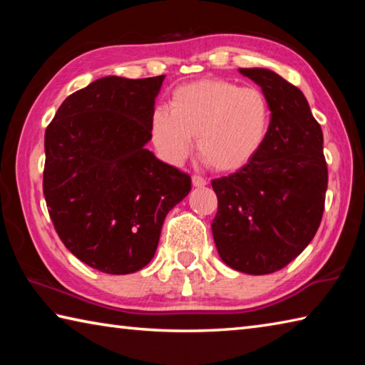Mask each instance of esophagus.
I'll return each mask as SVG.
<instances>
[{
	"mask_svg": "<svg viewBox=\"0 0 365 365\" xmlns=\"http://www.w3.org/2000/svg\"><path fill=\"white\" fill-rule=\"evenodd\" d=\"M191 183H193V187H196V188L206 187V185H207L206 178H202V177H200V175H193V177H191Z\"/></svg>",
	"mask_w": 365,
	"mask_h": 365,
	"instance_id": "34e87169",
	"label": "esophagus"
}]
</instances>
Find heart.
I'll return each mask as SVG.
<instances>
[{
    "label": "heart",
    "mask_w": 365,
    "mask_h": 365,
    "mask_svg": "<svg viewBox=\"0 0 365 365\" xmlns=\"http://www.w3.org/2000/svg\"><path fill=\"white\" fill-rule=\"evenodd\" d=\"M272 109L255 86L224 78H201L172 91L168 109L150 119V135L160 158L182 164L196 138V153L209 168L232 174L251 164L269 137Z\"/></svg>",
    "instance_id": "1"
}]
</instances>
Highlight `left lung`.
Masks as SVG:
<instances>
[{"mask_svg":"<svg viewBox=\"0 0 365 365\" xmlns=\"http://www.w3.org/2000/svg\"><path fill=\"white\" fill-rule=\"evenodd\" d=\"M272 109L269 137L251 164L212 180V237L222 261L250 275L285 267L311 243L324 214L329 172L322 128L306 96L274 71L238 69Z\"/></svg>","mask_w":365,"mask_h":365,"instance_id":"1","label":"left lung"}]
</instances>
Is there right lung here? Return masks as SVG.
I'll return each mask as SVG.
<instances>
[{
	"label": "right lung",
	"instance_id": "1",
	"mask_svg": "<svg viewBox=\"0 0 365 365\" xmlns=\"http://www.w3.org/2000/svg\"><path fill=\"white\" fill-rule=\"evenodd\" d=\"M164 76H108L67 96L45 132L49 217L73 256L113 275L143 269L191 178L146 150Z\"/></svg>",
	"mask_w": 365,
	"mask_h": 365
}]
</instances>
